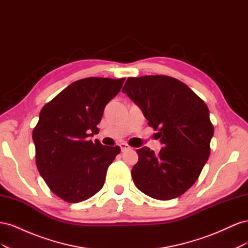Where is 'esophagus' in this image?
I'll return each mask as SVG.
<instances>
[{
	"label": "esophagus",
	"mask_w": 248,
	"mask_h": 248,
	"mask_svg": "<svg viewBox=\"0 0 248 248\" xmlns=\"http://www.w3.org/2000/svg\"><path fill=\"white\" fill-rule=\"evenodd\" d=\"M120 148H121V151H122V152L129 151V150H131V149H132L128 144H125V142H123V144L120 145Z\"/></svg>",
	"instance_id": "34e87169"
}]
</instances>
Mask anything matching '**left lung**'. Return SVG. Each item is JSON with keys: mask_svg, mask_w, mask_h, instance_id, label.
<instances>
[{"mask_svg": "<svg viewBox=\"0 0 248 248\" xmlns=\"http://www.w3.org/2000/svg\"><path fill=\"white\" fill-rule=\"evenodd\" d=\"M122 92L140 108L163 144L158 154L147 147L137 150L134 184L156 200L180 197L209 158L214 127L207 104L184 82L167 76L128 78Z\"/></svg>", "mask_w": 248, "mask_h": 248, "instance_id": "left-lung-1", "label": "left lung"}]
</instances>
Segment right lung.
Listing matches in <instances>:
<instances>
[{
  "instance_id": "add662e5",
  "label": "right lung",
  "mask_w": 248,
  "mask_h": 248,
  "mask_svg": "<svg viewBox=\"0 0 248 248\" xmlns=\"http://www.w3.org/2000/svg\"><path fill=\"white\" fill-rule=\"evenodd\" d=\"M125 78H87L72 82L40 111L33 129L36 166L57 197L79 202L104 184L109 164L121 151L88 138L98 133L104 108Z\"/></svg>"
}]
</instances>
